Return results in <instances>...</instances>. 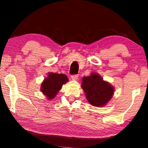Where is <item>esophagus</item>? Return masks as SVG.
<instances>
[{
    "label": "esophagus",
    "instance_id": "1",
    "mask_svg": "<svg viewBox=\"0 0 148 148\" xmlns=\"http://www.w3.org/2000/svg\"><path fill=\"white\" fill-rule=\"evenodd\" d=\"M78 78H79L78 75H72V79L73 80V81H77Z\"/></svg>",
    "mask_w": 148,
    "mask_h": 148
}]
</instances>
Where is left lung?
Returning <instances> with one entry per match:
<instances>
[{
    "label": "left lung",
    "instance_id": "left-lung-1",
    "mask_svg": "<svg viewBox=\"0 0 148 148\" xmlns=\"http://www.w3.org/2000/svg\"><path fill=\"white\" fill-rule=\"evenodd\" d=\"M81 88L89 103L97 107L105 106L114 93L113 86L103 81L101 76L96 73L83 77Z\"/></svg>",
    "mask_w": 148,
    "mask_h": 148
}]
</instances>
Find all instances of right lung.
<instances>
[{
	"label": "right lung",
	"mask_w": 148,
	"mask_h": 148,
	"mask_svg": "<svg viewBox=\"0 0 148 148\" xmlns=\"http://www.w3.org/2000/svg\"><path fill=\"white\" fill-rule=\"evenodd\" d=\"M69 81L67 76L63 74L49 72L41 84V92L48 99H52L56 96L62 88Z\"/></svg>",
	"instance_id": "right-lung-1"
}]
</instances>
